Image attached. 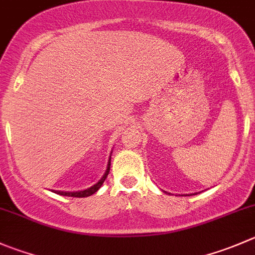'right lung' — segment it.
I'll return each mask as SVG.
<instances>
[{"label":"right lung","mask_w":255,"mask_h":255,"mask_svg":"<svg viewBox=\"0 0 255 255\" xmlns=\"http://www.w3.org/2000/svg\"><path fill=\"white\" fill-rule=\"evenodd\" d=\"M111 159V158H110ZM110 169H111V160L108 162V167H107V170H106L105 175L102 177V179L100 180V182L97 183V184H95L93 187L88 188V189H85V190H81V192H61V190H56L57 194H61V196H67V197H76V198H85V197H90L92 196L93 193H96L98 189L101 188V185L103 184V182L106 180V178H107L108 173H110Z\"/></svg>","instance_id":"add662e5"}]
</instances>
